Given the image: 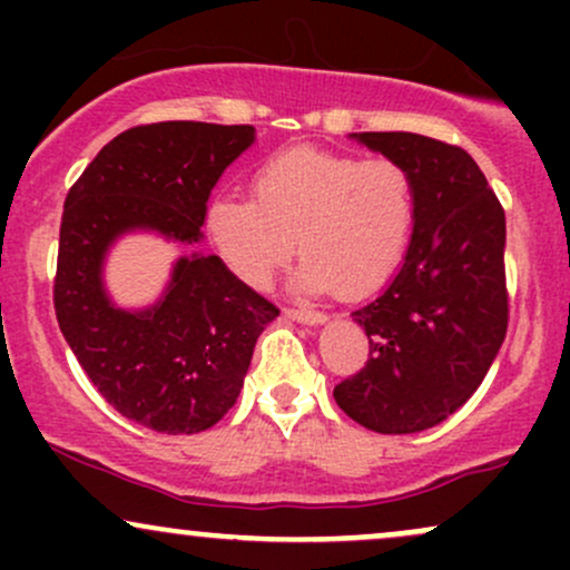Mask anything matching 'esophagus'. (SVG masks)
<instances>
[{"label":"esophagus","mask_w":570,"mask_h":570,"mask_svg":"<svg viewBox=\"0 0 570 570\" xmlns=\"http://www.w3.org/2000/svg\"><path fill=\"white\" fill-rule=\"evenodd\" d=\"M286 316L294 318V322H299V324H324L326 322L324 313L307 311V307H289V311H286Z\"/></svg>","instance_id":"1"}]
</instances>
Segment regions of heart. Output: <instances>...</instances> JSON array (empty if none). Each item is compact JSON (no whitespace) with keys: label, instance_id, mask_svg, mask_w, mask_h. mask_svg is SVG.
Masks as SVG:
<instances>
[{"label":"heart","instance_id":"b5f03b06","mask_svg":"<svg viewBox=\"0 0 570 570\" xmlns=\"http://www.w3.org/2000/svg\"><path fill=\"white\" fill-rule=\"evenodd\" d=\"M417 214L415 176L394 158L292 147L259 163L252 200L208 203L206 233L235 278L265 289L303 254L297 286L364 297L402 267Z\"/></svg>","mask_w":570,"mask_h":570}]
</instances>
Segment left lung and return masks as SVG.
I'll return each instance as SVG.
<instances>
[{
	"label": "left lung",
	"mask_w": 570,
	"mask_h": 570,
	"mask_svg": "<svg viewBox=\"0 0 570 570\" xmlns=\"http://www.w3.org/2000/svg\"><path fill=\"white\" fill-rule=\"evenodd\" d=\"M353 139L410 168L417 214L402 271L351 313L370 358L335 402L377 434H415L466 404L507 337V217L466 149L404 130Z\"/></svg>",
	"instance_id": "8db88e82"
}]
</instances>
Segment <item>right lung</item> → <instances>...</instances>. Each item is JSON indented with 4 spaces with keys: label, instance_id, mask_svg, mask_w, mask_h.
<instances>
[{
    "label": "right lung",
    "instance_id": "1",
    "mask_svg": "<svg viewBox=\"0 0 570 570\" xmlns=\"http://www.w3.org/2000/svg\"><path fill=\"white\" fill-rule=\"evenodd\" d=\"M252 141V126L171 120L128 128L96 155L63 203L58 326L98 394L160 434H198L222 421L278 307L219 257L193 254L174 265L158 303L122 311L104 289V257L130 230L198 244L208 195Z\"/></svg>",
    "mask_w": 570,
    "mask_h": 570
}]
</instances>
